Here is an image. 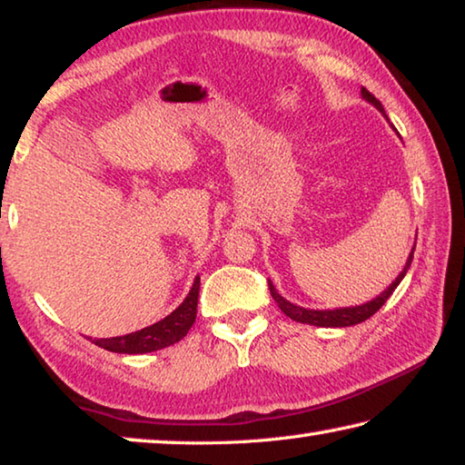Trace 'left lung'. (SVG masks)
Returning <instances> with one entry per match:
<instances>
[{"mask_svg": "<svg viewBox=\"0 0 465 465\" xmlns=\"http://www.w3.org/2000/svg\"><path fill=\"white\" fill-rule=\"evenodd\" d=\"M361 96H363V100H367L369 104H373L380 113L385 116V110L381 106V102L377 100L371 92H367L365 88H361ZM388 119V116H385ZM412 256H414V248L411 252V256H408L406 261V266L404 271L398 274L396 281L391 282V285L383 291V293L377 295L375 299H371V302H367L363 305H355V308H338V310H305V308H299V305L287 302L285 297L279 295V291L274 289L272 282L269 281V289H271V295L274 302H277V305L281 308V312L285 313V316H289L291 320L295 322H302V324H310V326H322V328H346V326H355V324H361V322H365L367 318H371L373 313L381 308V305L388 302L390 295L396 291V287L400 285V281H402L406 277L408 269H411L412 264Z\"/></svg>", "mask_w": 465, "mask_h": 465, "instance_id": "obj_1", "label": "left lung"}]
</instances>
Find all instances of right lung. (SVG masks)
<instances>
[{
	"mask_svg": "<svg viewBox=\"0 0 465 465\" xmlns=\"http://www.w3.org/2000/svg\"><path fill=\"white\" fill-rule=\"evenodd\" d=\"M199 289L201 279L194 277L191 291L178 308L155 324L147 326L137 332L124 334V336H113V338H90L94 344L100 349H106L110 352H124V355H143V352H153L166 346L174 344L188 334V330L194 324L196 318V303H199Z\"/></svg>",
	"mask_w": 465,
	"mask_h": 465,
	"instance_id": "add662e5",
	"label": "right lung"
}]
</instances>
